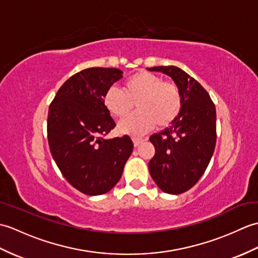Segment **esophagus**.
Wrapping results in <instances>:
<instances>
[{
  "label": "esophagus",
  "mask_w": 258,
  "mask_h": 258,
  "mask_svg": "<svg viewBox=\"0 0 258 258\" xmlns=\"http://www.w3.org/2000/svg\"><path fill=\"white\" fill-rule=\"evenodd\" d=\"M144 140L143 139H139V138H133V143H134V146H139L141 145L142 143H143Z\"/></svg>",
  "instance_id": "esophagus-1"
}]
</instances>
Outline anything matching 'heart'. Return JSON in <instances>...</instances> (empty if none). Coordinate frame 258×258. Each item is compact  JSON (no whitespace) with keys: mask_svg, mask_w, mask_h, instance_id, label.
Instances as JSON below:
<instances>
[{"mask_svg":"<svg viewBox=\"0 0 258 258\" xmlns=\"http://www.w3.org/2000/svg\"><path fill=\"white\" fill-rule=\"evenodd\" d=\"M104 106L113 116H126L134 103L139 111L119 123L120 132L143 135L157 124L160 127L173 123L182 109L183 97L178 86L161 76L139 72L124 83L123 90L112 86L103 98Z\"/></svg>","mask_w":258,"mask_h":258,"instance_id":"heart-1","label":"heart"}]
</instances>
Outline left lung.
<instances>
[{"label": "left lung", "mask_w": 258, "mask_h": 258, "mask_svg": "<svg viewBox=\"0 0 258 258\" xmlns=\"http://www.w3.org/2000/svg\"><path fill=\"white\" fill-rule=\"evenodd\" d=\"M149 71L171 76L182 93L178 116L150 141L155 155L149 163L152 178L163 191L182 194L199 182L216 144V109L206 90L176 67H154Z\"/></svg>", "instance_id": "1"}]
</instances>
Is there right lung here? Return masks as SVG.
<instances>
[{
  "mask_svg": "<svg viewBox=\"0 0 258 258\" xmlns=\"http://www.w3.org/2000/svg\"><path fill=\"white\" fill-rule=\"evenodd\" d=\"M122 74L115 68L81 71L59 87L48 107L51 154L68 182L86 195L111 190L133 152V142L127 135L103 138L116 125L103 98Z\"/></svg>",
  "mask_w": 258,
  "mask_h": 258,
  "instance_id": "obj_1",
  "label": "right lung"
}]
</instances>
